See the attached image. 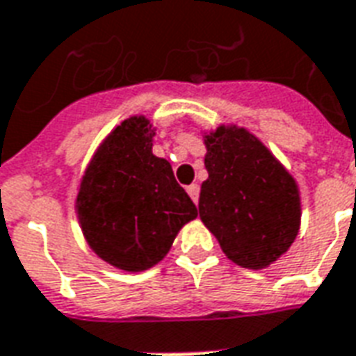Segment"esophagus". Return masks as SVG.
<instances>
[{
    "instance_id": "1",
    "label": "esophagus",
    "mask_w": 356,
    "mask_h": 356,
    "mask_svg": "<svg viewBox=\"0 0 356 356\" xmlns=\"http://www.w3.org/2000/svg\"><path fill=\"white\" fill-rule=\"evenodd\" d=\"M186 192H188V196L192 198V202L194 204H198V198H200V185H191V186H186Z\"/></svg>"
}]
</instances>
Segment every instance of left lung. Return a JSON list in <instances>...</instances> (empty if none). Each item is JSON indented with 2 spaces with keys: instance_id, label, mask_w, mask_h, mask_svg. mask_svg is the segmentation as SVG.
<instances>
[{
  "instance_id": "left-lung-1",
  "label": "left lung",
  "mask_w": 356,
  "mask_h": 356,
  "mask_svg": "<svg viewBox=\"0 0 356 356\" xmlns=\"http://www.w3.org/2000/svg\"><path fill=\"white\" fill-rule=\"evenodd\" d=\"M200 218L241 268L260 270L286 252L300 228V196L291 173L241 128L207 136Z\"/></svg>"
}]
</instances>
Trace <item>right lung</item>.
Instances as JSON below:
<instances>
[{"mask_svg": "<svg viewBox=\"0 0 356 356\" xmlns=\"http://www.w3.org/2000/svg\"><path fill=\"white\" fill-rule=\"evenodd\" d=\"M151 141L147 118L117 126L92 158L77 196L88 245L126 272L160 262L183 225L198 217L170 162L152 154Z\"/></svg>", "mask_w": 356, "mask_h": 356, "instance_id": "1", "label": "right lung"}]
</instances>
